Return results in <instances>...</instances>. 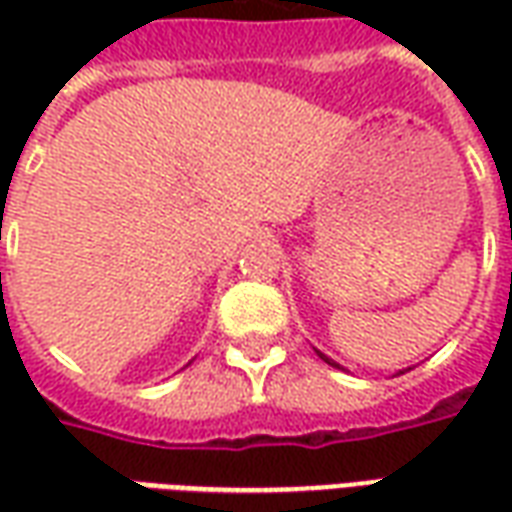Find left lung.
<instances>
[{"instance_id": "8db88e82", "label": "left lung", "mask_w": 512, "mask_h": 512, "mask_svg": "<svg viewBox=\"0 0 512 512\" xmlns=\"http://www.w3.org/2000/svg\"><path fill=\"white\" fill-rule=\"evenodd\" d=\"M315 354L321 356V359H323V362H326V365H332V367H337V370H345V367H343V365H337V362H334V359H329V356H326V354H321V351H318V348H315ZM408 370H411V367H408ZM400 373H406V370H400Z\"/></svg>"}]
</instances>
